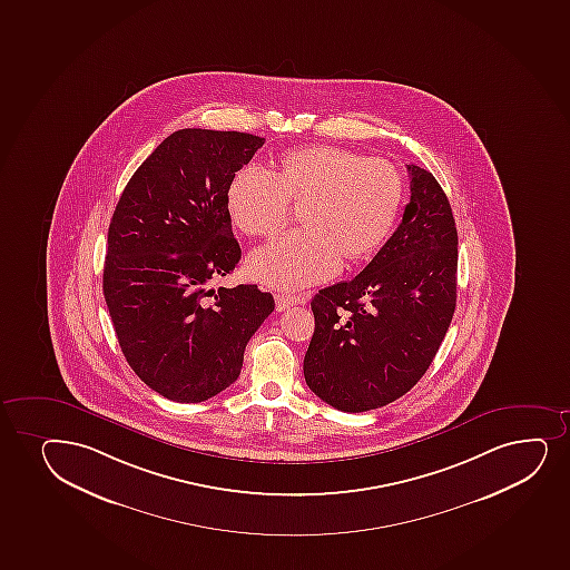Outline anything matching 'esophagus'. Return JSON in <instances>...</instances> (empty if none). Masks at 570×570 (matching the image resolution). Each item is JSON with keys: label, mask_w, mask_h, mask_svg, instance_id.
<instances>
[{"label": "esophagus", "mask_w": 570, "mask_h": 570, "mask_svg": "<svg viewBox=\"0 0 570 570\" xmlns=\"http://www.w3.org/2000/svg\"><path fill=\"white\" fill-rule=\"evenodd\" d=\"M301 301V296L296 298V296L291 295H275V309H277V312H285V309L295 306L296 302Z\"/></svg>", "instance_id": "esophagus-1"}]
</instances>
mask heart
Segmentation results:
<instances>
[{
    "instance_id": "b5f03b06",
    "label": "heart",
    "mask_w": 570,
    "mask_h": 570,
    "mask_svg": "<svg viewBox=\"0 0 570 570\" xmlns=\"http://www.w3.org/2000/svg\"><path fill=\"white\" fill-rule=\"evenodd\" d=\"M405 196L403 175L380 157L334 146L288 151L279 173L243 165L228 184L229 218L247 236H274L295 204L306 228L275 239L250 256L255 279L274 288L325 282L342 258L361 261L386 242Z\"/></svg>"
}]
</instances>
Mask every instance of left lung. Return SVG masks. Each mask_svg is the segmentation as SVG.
I'll return each instance as SVG.
<instances>
[{
    "instance_id": "8db88e82",
    "label": "left lung",
    "mask_w": 570,
    "mask_h": 570,
    "mask_svg": "<svg viewBox=\"0 0 570 570\" xmlns=\"http://www.w3.org/2000/svg\"><path fill=\"white\" fill-rule=\"evenodd\" d=\"M411 202L352 282L312 298L304 379L327 405L365 413L400 400L432 365L456 308L459 232L430 170L406 165Z\"/></svg>"
}]
</instances>
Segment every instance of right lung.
Masks as SVG:
<instances>
[{"label": "right lung", "instance_id": "obj_1", "mask_svg": "<svg viewBox=\"0 0 570 570\" xmlns=\"http://www.w3.org/2000/svg\"><path fill=\"white\" fill-rule=\"evenodd\" d=\"M264 138L180 129L119 197L106 250V306L125 360L154 392L199 403L242 373L250 336L274 312L256 285L210 288L242 258L226 191Z\"/></svg>", "mask_w": 570, "mask_h": 570}]
</instances>
